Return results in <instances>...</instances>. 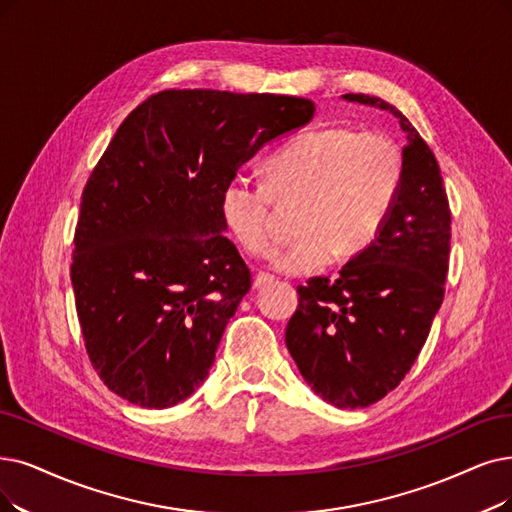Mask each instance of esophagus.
I'll return each instance as SVG.
<instances>
[{
  "instance_id": "1",
  "label": "esophagus",
  "mask_w": 512,
  "mask_h": 512,
  "mask_svg": "<svg viewBox=\"0 0 512 512\" xmlns=\"http://www.w3.org/2000/svg\"><path fill=\"white\" fill-rule=\"evenodd\" d=\"M273 281H275V275H271V273H258L254 277V288H264V285H269Z\"/></svg>"
}]
</instances>
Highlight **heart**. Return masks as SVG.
<instances>
[{"label":"heart","mask_w":512,"mask_h":512,"mask_svg":"<svg viewBox=\"0 0 512 512\" xmlns=\"http://www.w3.org/2000/svg\"><path fill=\"white\" fill-rule=\"evenodd\" d=\"M267 185L235 176L220 193L224 227L245 252L267 256L275 248L271 206L300 201V237L273 264L288 275L317 273L338 254L353 258L380 237L403 182L397 142L378 130L327 126L296 136L264 163Z\"/></svg>","instance_id":"obj_1"}]
</instances>
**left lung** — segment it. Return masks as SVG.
Masks as SVG:
<instances>
[{
	"label": "left lung",
	"instance_id": "1",
	"mask_svg": "<svg viewBox=\"0 0 512 512\" xmlns=\"http://www.w3.org/2000/svg\"><path fill=\"white\" fill-rule=\"evenodd\" d=\"M342 98L399 119L407 134L401 191L380 237L336 281L298 285L285 344L317 395L357 410L395 391L422 351L445 294L452 212L439 163L412 121L376 96Z\"/></svg>",
	"mask_w": 512,
	"mask_h": 512
}]
</instances>
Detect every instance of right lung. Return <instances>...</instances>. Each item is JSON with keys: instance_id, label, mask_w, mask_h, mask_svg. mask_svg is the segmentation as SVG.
<instances>
[{"instance_id": "right-lung-1", "label": "right lung", "mask_w": 512, "mask_h": 512, "mask_svg": "<svg viewBox=\"0 0 512 512\" xmlns=\"http://www.w3.org/2000/svg\"><path fill=\"white\" fill-rule=\"evenodd\" d=\"M309 98L163 90L119 126L81 193L71 281L86 351L115 395L163 410L195 393L252 288L220 193Z\"/></svg>"}]
</instances>
